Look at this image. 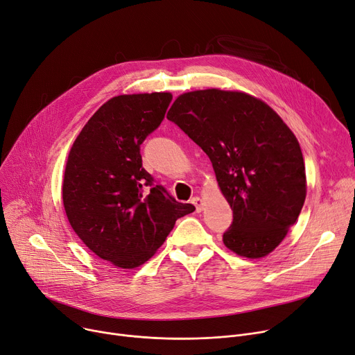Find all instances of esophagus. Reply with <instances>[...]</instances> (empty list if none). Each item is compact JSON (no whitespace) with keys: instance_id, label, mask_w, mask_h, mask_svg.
<instances>
[{"instance_id":"1","label":"esophagus","mask_w":355,"mask_h":355,"mask_svg":"<svg viewBox=\"0 0 355 355\" xmlns=\"http://www.w3.org/2000/svg\"><path fill=\"white\" fill-rule=\"evenodd\" d=\"M192 203H193L195 207H196V212H202V209H203V202H202L200 198L195 196V198L192 199Z\"/></svg>"}]
</instances>
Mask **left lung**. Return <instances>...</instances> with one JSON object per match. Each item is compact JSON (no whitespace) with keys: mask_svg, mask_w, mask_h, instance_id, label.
Instances as JSON below:
<instances>
[{"mask_svg":"<svg viewBox=\"0 0 355 355\" xmlns=\"http://www.w3.org/2000/svg\"><path fill=\"white\" fill-rule=\"evenodd\" d=\"M168 120L209 156L234 211L223 243L245 258H262L282 242L304 206L305 164L300 143L263 101L238 92L179 96Z\"/></svg>","mask_w":355,"mask_h":355,"instance_id":"8db88e82","label":"left lung"}]
</instances>
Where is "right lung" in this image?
Returning a JSON list of instances; mask_svg holds the SVG:
<instances>
[{"instance_id": "right-lung-1", "label": "right lung", "mask_w": 355, "mask_h": 355, "mask_svg": "<svg viewBox=\"0 0 355 355\" xmlns=\"http://www.w3.org/2000/svg\"><path fill=\"white\" fill-rule=\"evenodd\" d=\"M171 93L123 94L92 116L66 164L62 203L78 238L124 269L144 263L195 211L156 184L141 166L140 144L164 119Z\"/></svg>"}]
</instances>
